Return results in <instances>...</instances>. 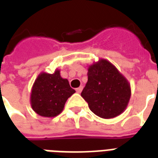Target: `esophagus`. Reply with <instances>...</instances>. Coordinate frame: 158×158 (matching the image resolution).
<instances>
[{"mask_svg": "<svg viewBox=\"0 0 158 158\" xmlns=\"http://www.w3.org/2000/svg\"><path fill=\"white\" fill-rule=\"evenodd\" d=\"M82 90H83V86H82V85H81V86H79V88L76 89V92H77V93H79V94H80V93L82 92Z\"/></svg>", "mask_w": 158, "mask_h": 158, "instance_id": "1", "label": "esophagus"}]
</instances>
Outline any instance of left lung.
Here are the masks:
<instances>
[{
	"mask_svg": "<svg viewBox=\"0 0 158 158\" xmlns=\"http://www.w3.org/2000/svg\"><path fill=\"white\" fill-rule=\"evenodd\" d=\"M131 94L130 83L110 62L101 58L89 66L88 82L81 96L95 115L104 119L121 115Z\"/></svg>",
	"mask_w": 158,
	"mask_h": 158,
	"instance_id": "1",
	"label": "left lung"
}]
</instances>
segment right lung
I'll return each instance as SVG.
<instances>
[{"instance_id": "1", "label": "right lung", "mask_w": 158, "mask_h": 158, "mask_svg": "<svg viewBox=\"0 0 158 158\" xmlns=\"http://www.w3.org/2000/svg\"><path fill=\"white\" fill-rule=\"evenodd\" d=\"M75 90L70 87L67 79H63L60 70L53 73L42 72L33 83L30 102L32 110L43 117H55Z\"/></svg>"}]
</instances>
